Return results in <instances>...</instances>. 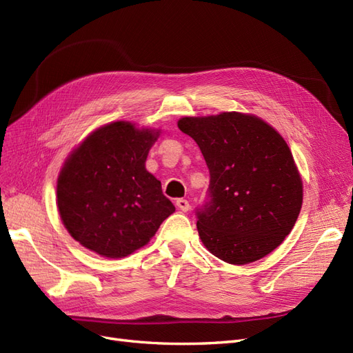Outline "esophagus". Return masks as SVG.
<instances>
[{"label": "esophagus", "mask_w": 353, "mask_h": 353, "mask_svg": "<svg viewBox=\"0 0 353 353\" xmlns=\"http://www.w3.org/2000/svg\"><path fill=\"white\" fill-rule=\"evenodd\" d=\"M176 206H178L179 210L187 212V210L190 209V203H188V200H185V199H178V200H176Z\"/></svg>", "instance_id": "esophagus-1"}]
</instances>
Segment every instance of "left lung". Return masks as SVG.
Masks as SVG:
<instances>
[{"mask_svg":"<svg viewBox=\"0 0 353 353\" xmlns=\"http://www.w3.org/2000/svg\"><path fill=\"white\" fill-rule=\"evenodd\" d=\"M178 128L200 147L210 174L197 231L223 262L245 265L270 254L293 230L303 185L293 154L271 125L223 112L183 117Z\"/></svg>","mask_w":353,"mask_h":353,"instance_id":"obj_1","label":"left lung"}]
</instances>
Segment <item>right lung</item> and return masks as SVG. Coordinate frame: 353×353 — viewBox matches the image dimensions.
Segmentation results:
<instances>
[{
	"instance_id": "obj_1",
	"label": "right lung",
	"mask_w": 353,
	"mask_h": 353,
	"mask_svg": "<svg viewBox=\"0 0 353 353\" xmlns=\"http://www.w3.org/2000/svg\"><path fill=\"white\" fill-rule=\"evenodd\" d=\"M159 131L112 122L91 132L66 159L57 208L70 236L104 258L145 245L175 212L162 184L145 169Z\"/></svg>"
}]
</instances>
